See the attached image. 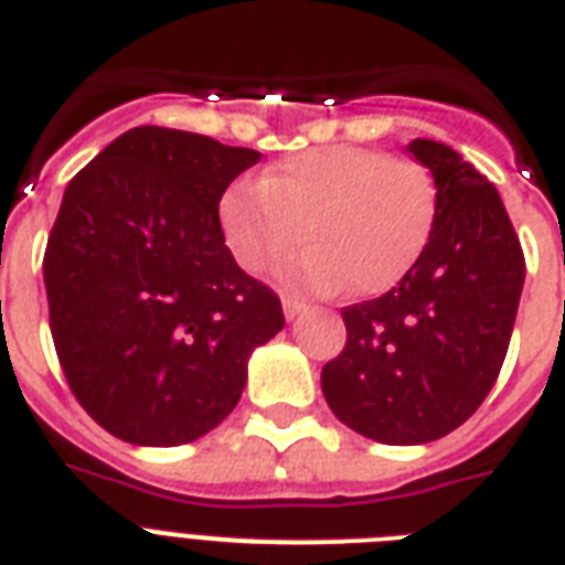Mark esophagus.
Returning <instances> with one entry per match:
<instances>
[{"mask_svg":"<svg viewBox=\"0 0 565 565\" xmlns=\"http://www.w3.org/2000/svg\"><path fill=\"white\" fill-rule=\"evenodd\" d=\"M301 313H305V301L287 296V299H284V317H287L292 322V319L301 317Z\"/></svg>","mask_w":565,"mask_h":565,"instance_id":"34e87169","label":"esophagus"}]
</instances>
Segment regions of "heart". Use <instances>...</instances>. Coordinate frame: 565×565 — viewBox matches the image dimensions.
Here are the masks:
<instances>
[{"label": "heart", "instance_id": "1", "mask_svg": "<svg viewBox=\"0 0 565 565\" xmlns=\"http://www.w3.org/2000/svg\"><path fill=\"white\" fill-rule=\"evenodd\" d=\"M222 234L248 273H264L305 239L284 278L310 292L352 284L358 296L393 290L419 264L437 222V184L425 167L363 146L292 154L255 188H231Z\"/></svg>", "mask_w": 565, "mask_h": 565}]
</instances>
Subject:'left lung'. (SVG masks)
<instances>
[{
  "instance_id": "8db88e82",
  "label": "left lung",
  "mask_w": 565,
  "mask_h": 565,
  "mask_svg": "<svg viewBox=\"0 0 565 565\" xmlns=\"http://www.w3.org/2000/svg\"><path fill=\"white\" fill-rule=\"evenodd\" d=\"M407 152L437 184L419 264L381 299L343 308L345 349L322 366L334 416L386 446L451 434L495 384L508 354L525 255L499 190L437 140Z\"/></svg>"
}]
</instances>
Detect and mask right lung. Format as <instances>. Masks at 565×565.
Masks as SVG:
<instances>
[{"label": "right lung", "instance_id": "obj_1", "mask_svg": "<svg viewBox=\"0 0 565 565\" xmlns=\"http://www.w3.org/2000/svg\"><path fill=\"white\" fill-rule=\"evenodd\" d=\"M260 152L140 126L64 190L43 281L57 361L84 411L135 446L213 430L248 354L284 328L281 299L237 266L220 199Z\"/></svg>", "mask_w": 565, "mask_h": 565}]
</instances>
